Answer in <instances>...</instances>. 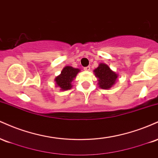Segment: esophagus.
I'll use <instances>...</instances> for the list:
<instances>
[{"mask_svg":"<svg viewBox=\"0 0 158 158\" xmlns=\"http://www.w3.org/2000/svg\"><path fill=\"white\" fill-rule=\"evenodd\" d=\"M90 69V66H87V67H85V68H84V70H86V71H89Z\"/></svg>","mask_w":158,"mask_h":158,"instance_id":"34e87169","label":"esophagus"}]
</instances>
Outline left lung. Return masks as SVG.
<instances>
[{"instance_id":"1","label":"left lung","mask_w":158,"mask_h":158,"mask_svg":"<svg viewBox=\"0 0 158 158\" xmlns=\"http://www.w3.org/2000/svg\"><path fill=\"white\" fill-rule=\"evenodd\" d=\"M96 77L98 78L99 87L102 89H108L115 83L117 74L110 70L107 64H100L94 70Z\"/></svg>"}]
</instances>
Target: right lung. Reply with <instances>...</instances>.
I'll return each mask as SVG.
<instances>
[{
  "instance_id": "add662e5",
  "label": "right lung",
  "mask_w": 158,
  "mask_h": 158,
  "mask_svg": "<svg viewBox=\"0 0 158 158\" xmlns=\"http://www.w3.org/2000/svg\"><path fill=\"white\" fill-rule=\"evenodd\" d=\"M79 72V69L73 68L70 66L65 67L60 75L55 79L57 86H59L62 90L70 89L72 88L71 81L74 78H76Z\"/></svg>"
}]
</instances>
